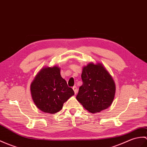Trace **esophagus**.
Masks as SVG:
<instances>
[{"label": "esophagus", "instance_id": "esophagus-1", "mask_svg": "<svg viewBox=\"0 0 147 147\" xmlns=\"http://www.w3.org/2000/svg\"><path fill=\"white\" fill-rule=\"evenodd\" d=\"M73 91H74V92L75 94H77V92H78V90H77L76 86H74V87L73 88Z\"/></svg>", "mask_w": 147, "mask_h": 147}]
</instances>
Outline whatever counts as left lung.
Instances as JSON below:
<instances>
[{
	"label": "left lung",
	"instance_id": "obj_1",
	"mask_svg": "<svg viewBox=\"0 0 147 147\" xmlns=\"http://www.w3.org/2000/svg\"><path fill=\"white\" fill-rule=\"evenodd\" d=\"M81 78L83 84L76 99L83 107L91 113L110 107L115 98L116 86L103 64L88 63L83 67Z\"/></svg>",
	"mask_w": 147,
	"mask_h": 147
}]
</instances>
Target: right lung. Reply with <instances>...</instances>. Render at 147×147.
Listing matches in <instances>:
<instances>
[{"instance_id": "add662e5", "label": "right lung", "mask_w": 147, "mask_h": 147, "mask_svg": "<svg viewBox=\"0 0 147 147\" xmlns=\"http://www.w3.org/2000/svg\"><path fill=\"white\" fill-rule=\"evenodd\" d=\"M57 65L42 67L30 84V93L36 107L49 114L56 113L63 104L74 94L65 80L61 77Z\"/></svg>"}]
</instances>
